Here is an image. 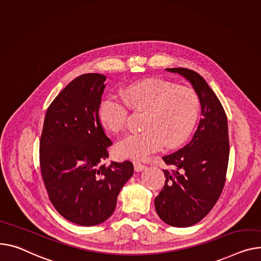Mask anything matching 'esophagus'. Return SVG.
<instances>
[{
    "label": "esophagus",
    "mask_w": 261,
    "mask_h": 261,
    "mask_svg": "<svg viewBox=\"0 0 261 261\" xmlns=\"http://www.w3.org/2000/svg\"><path fill=\"white\" fill-rule=\"evenodd\" d=\"M133 165H134V170H135V171H137V172H140V171L144 170V169H145V167H146L144 164H142V163H138V162H134V163H133Z\"/></svg>",
    "instance_id": "1"
}]
</instances>
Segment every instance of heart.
<instances>
[{"label": "heart", "instance_id": "obj_1", "mask_svg": "<svg viewBox=\"0 0 261 261\" xmlns=\"http://www.w3.org/2000/svg\"><path fill=\"white\" fill-rule=\"evenodd\" d=\"M119 100L102 99L97 115L109 133H117L126 125L128 107L144 112L142 132L130 133L118 141L115 150L123 158L143 160L150 153L174 149L182 145L194 131L200 114L196 92L163 79H147L125 86Z\"/></svg>", "mask_w": 261, "mask_h": 261}]
</instances>
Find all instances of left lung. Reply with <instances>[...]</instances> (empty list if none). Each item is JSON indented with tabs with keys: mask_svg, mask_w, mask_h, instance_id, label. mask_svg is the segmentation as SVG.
Instances as JSON below:
<instances>
[{
	"mask_svg": "<svg viewBox=\"0 0 261 261\" xmlns=\"http://www.w3.org/2000/svg\"><path fill=\"white\" fill-rule=\"evenodd\" d=\"M187 79L197 93L202 117L192 141L163 158L165 186L154 199L160 218L172 227H191L213 209L225 182L229 163L228 119L201 75L187 68H167Z\"/></svg>",
	"mask_w": 261,
	"mask_h": 261,
	"instance_id": "obj_1",
	"label": "left lung"
}]
</instances>
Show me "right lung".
Returning <instances> with one entry per match:
<instances>
[{"label": "right lung", "mask_w": 261, "mask_h": 261, "mask_svg": "<svg viewBox=\"0 0 261 261\" xmlns=\"http://www.w3.org/2000/svg\"><path fill=\"white\" fill-rule=\"evenodd\" d=\"M106 76L86 73L69 83L47 109L40 167L49 199L67 220L90 227L108 219L133 165H101L112 145L97 111Z\"/></svg>", "instance_id": "obj_1"}]
</instances>
